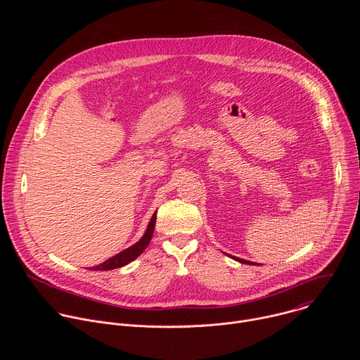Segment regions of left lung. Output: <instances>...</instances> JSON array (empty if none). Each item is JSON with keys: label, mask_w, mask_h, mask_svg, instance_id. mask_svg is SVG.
Instances as JSON below:
<instances>
[{"label": "left lung", "mask_w": 360, "mask_h": 360, "mask_svg": "<svg viewBox=\"0 0 360 360\" xmlns=\"http://www.w3.org/2000/svg\"><path fill=\"white\" fill-rule=\"evenodd\" d=\"M229 256V255H228ZM232 258L235 259V261H238V262H240V264H245V265H256V264H253V262H249V261H245V259H240V258H236V256H232Z\"/></svg>", "instance_id": "1"}]
</instances>
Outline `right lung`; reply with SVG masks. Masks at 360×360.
Masks as SVG:
<instances>
[{"label": "right lung", "instance_id": "obj_1", "mask_svg": "<svg viewBox=\"0 0 360 360\" xmlns=\"http://www.w3.org/2000/svg\"><path fill=\"white\" fill-rule=\"evenodd\" d=\"M155 221H157V212L152 215V218H150V221L148 224L145 235L135 245H132L128 249H125V250L120 252L118 255L112 256V258H110L104 264H101L98 266H94L92 271H111V269H117V268H121V266L132 262L134 259H136L138 256L145 250V248L149 245V242L152 239L153 229H155Z\"/></svg>", "mask_w": 360, "mask_h": 360}]
</instances>
